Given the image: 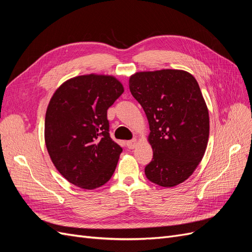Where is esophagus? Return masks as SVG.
<instances>
[{"label": "esophagus", "instance_id": "esophagus-1", "mask_svg": "<svg viewBox=\"0 0 252 252\" xmlns=\"http://www.w3.org/2000/svg\"><path fill=\"white\" fill-rule=\"evenodd\" d=\"M136 144H138V141H136L135 139H133V140H131V141H128V142H127V147H128L129 149H133V148L136 147Z\"/></svg>", "mask_w": 252, "mask_h": 252}]
</instances>
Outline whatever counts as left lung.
<instances>
[{
	"label": "left lung",
	"mask_w": 252,
	"mask_h": 252,
	"mask_svg": "<svg viewBox=\"0 0 252 252\" xmlns=\"http://www.w3.org/2000/svg\"><path fill=\"white\" fill-rule=\"evenodd\" d=\"M129 89L149 123L154 158L145 174L162 187L181 184L202 161L209 138V113L199 84L187 71L162 69L132 74Z\"/></svg>",
	"instance_id": "obj_1"
}]
</instances>
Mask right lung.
Listing matches in <instances>:
<instances>
[{
    "label": "right lung",
    "instance_id": "right-lung-1",
    "mask_svg": "<svg viewBox=\"0 0 252 252\" xmlns=\"http://www.w3.org/2000/svg\"><path fill=\"white\" fill-rule=\"evenodd\" d=\"M124 93L112 75L67 80L53 94L45 117V144L53 165L71 184L94 189L116 170L120 145L109 135L107 109Z\"/></svg>",
    "mask_w": 252,
    "mask_h": 252
}]
</instances>
